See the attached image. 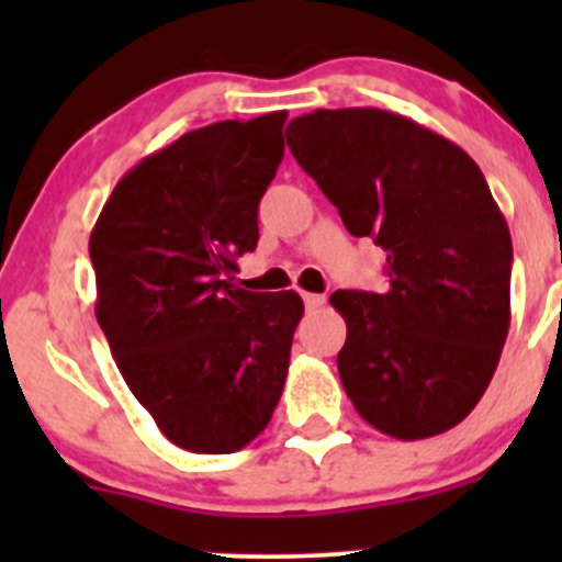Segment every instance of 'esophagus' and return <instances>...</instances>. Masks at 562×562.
<instances>
[{"mask_svg":"<svg viewBox=\"0 0 562 562\" xmlns=\"http://www.w3.org/2000/svg\"><path fill=\"white\" fill-rule=\"evenodd\" d=\"M302 299L307 310H321L326 304V296H321V293H302Z\"/></svg>","mask_w":562,"mask_h":562,"instance_id":"obj_1","label":"esophagus"}]
</instances>
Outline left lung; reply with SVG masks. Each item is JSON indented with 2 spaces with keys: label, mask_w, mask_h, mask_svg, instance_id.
<instances>
[{
  "label": "left lung",
  "mask_w": 562,
  "mask_h": 562,
  "mask_svg": "<svg viewBox=\"0 0 562 562\" xmlns=\"http://www.w3.org/2000/svg\"><path fill=\"white\" fill-rule=\"evenodd\" d=\"M293 157L353 236L386 249V293L337 291L345 394L400 440L457 427L484 396L512 323V234L481 168L381 108L296 116Z\"/></svg>",
  "instance_id": "1"
}]
</instances>
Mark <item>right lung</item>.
Listing matches in <instances>:
<instances>
[{
    "label": "right lung",
    "mask_w": 562,
    "mask_h": 562,
    "mask_svg": "<svg viewBox=\"0 0 562 562\" xmlns=\"http://www.w3.org/2000/svg\"><path fill=\"white\" fill-rule=\"evenodd\" d=\"M274 111L184 133L119 179L89 239L98 323L160 432L195 454L245 449L285 386L299 293L234 285L282 162Z\"/></svg>",
    "instance_id": "obj_1"
}]
</instances>
